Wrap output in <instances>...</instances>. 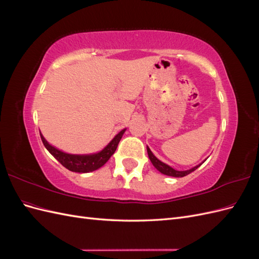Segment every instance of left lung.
<instances>
[{"instance_id": "8db88e82", "label": "left lung", "mask_w": 259, "mask_h": 259, "mask_svg": "<svg viewBox=\"0 0 259 259\" xmlns=\"http://www.w3.org/2000/svg\"><path fill=\"white\" fill-rule=\"evenodd\" d=\"M147 151H148L149 159H150L151 163L153 164V166H154L156 169H158L159 171H161L162 174H164V175H167V176H173V177H184V176H187L188 174H190L191 171L195 170V169H197V168L201 165V164H200V165L195 166V167H193V168H191V169H188V170H176V169H174V168H171L170 166H168L167 164L161 162L159 159H156L155 156L153 155V153L151 152L150 149H149V147H147Z\"/></svg>"}]
</instances>
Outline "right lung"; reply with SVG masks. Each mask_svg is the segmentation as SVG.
I'll return each instance as SVG.
<instances>
[{
    "label": "right lung",
    "mask_w": 259,
    "mask_h": 259,
    "mask_svg": "<svg viewBox=\"0 0 259 259\" xmlns=\"http://www.w3.org/2000/svg\"><path fill=\"white\" fill-rule=\"evenodd\" d=\"M124 132L125 130H122L119 134H117L111 142L108 144V146L104 149V150H101L98 153L84 154V155L69 154V153L62 152L46 142L45 138L42 136V134L40 135L45 148L48 149L50 153L61 164V165H64L69 170L76 171V173H89V171L98 169L99 167L103 166L109 159H110V156L115 152L117 145H119Z\"/></svg>",
    "instance_id": "add662e5"
}]
</instances>
